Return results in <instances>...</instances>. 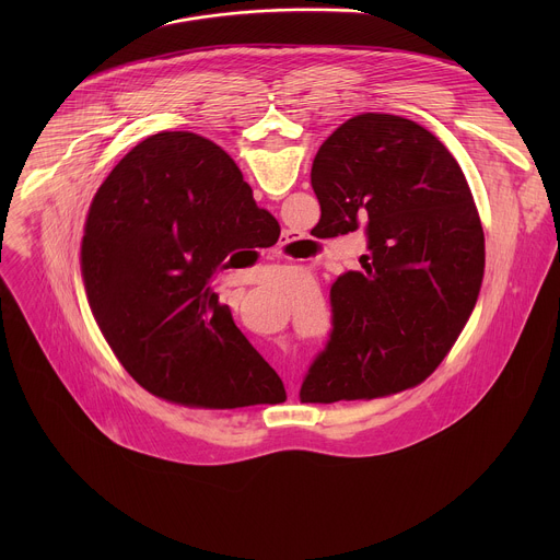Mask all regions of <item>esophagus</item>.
<instances>
[{
    "label": "esophagus",
    "instance_id": "obj_1",
    "mask_svg": "<svg viewBox=\"0 0 560 560\" xmlns=\"http://www.w3.org/2000/svg\"><path fill=\"white\" fill-rule=\"evenodd\" d=\"M277 255H281V253H279V250H277Z\"/></svg>",
    "mask_w": 560,
    "mask_h": 560
}]
</instances>
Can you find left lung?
<instances>
[{
  "mask_svg": "<svg viewBox=\"0 0 560 560\" xmlns=\"http://www.w3.org/2000/svg\"><path fill=\"white\" fill-rule=\"evenodd\" d=\"M322 206L314 232L368 234L361 270L330 290L332 335L301 385V404L357 401L423 383L476 305L486 236L452 152L421 124L363 113L312 162Z\"/></svg>",
  "mask_w": 560,
  "mask_h": 560,
  "instance_id": "obj_1",
  "label": "left lung"
}]
</instances>
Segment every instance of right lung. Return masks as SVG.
Listing matches in <instances>:
<instances>
[{"mask_svg":"<svg viewBox=\"0 0 560 560\" xmlns=\"http://www.w3.org/2000/svg\"><path fill=\"white\" fill-rule=\"evenodd\" d=\"M270 217L232 156L186 130L143 139L100 186L82 279L104 339L150 394L210 410L285 401L279 374L210 288Z\"/></svg>","mask_w":560,"mask_h":560,"instance_id":"add662e5","label":"right lung"}]
</instances>
